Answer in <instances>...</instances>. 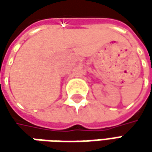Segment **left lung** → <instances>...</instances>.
Instances as JSON below:
<instances>
[{"label": "left lung", "mask_w": 152, "mask_h": 152, "mask_svg": "<svg viewBox=\"0 0 152 152\" xmlns=\"http://www.w3.org/2000/svg\"><path fill=\"white\" fill-rule=\"evenodd\" d=\"M151 85H152V81H151Z\"/></svg>", "instance_id": "obj_1"}]
</instances>
